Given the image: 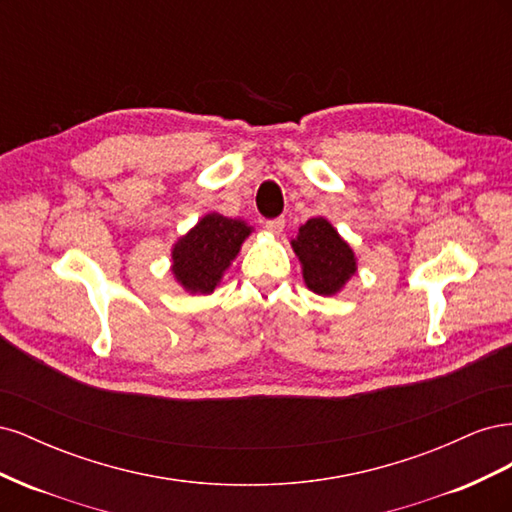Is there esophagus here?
<instances>
[{
	"label": "esophagus",
	"instance_id": "34e87169",
	"mask_svg": "<svg viewBox=\"0 0 512 512\" xmlns=\"http://www.w3.org/2000/svg\"><path fill=\"white\" fill-rule=\"evenodd\" d=\"M284 224H286L284 218H273V220H267V222H265V228H267L269 232H273V235H280V232L284 230Z\"/></svg>",
	"mask_w": 512,
	"mask_h": 512
}]
</instances>
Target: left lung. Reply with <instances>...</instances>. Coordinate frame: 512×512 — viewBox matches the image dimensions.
Returning a JSON list of instances; mask_svg holds the SVG:
<instances>
[{"mask_svg": "<svg viewBox=\"0 0 512 512\" xmlns=\"http://www.w3.org/2000/svg\"><path fill=\"white\" fill-rule=\"evenodd\" d=\"M292 247L303 265L307 288L318 294H335L356 271L350 245L324 218L307 220L299 228V237L292 241Z\"/></svg>", "mask_w": 512, "mask_h": 512, "instance_id": "obj_1", "label": "left lung"}]
</instances>
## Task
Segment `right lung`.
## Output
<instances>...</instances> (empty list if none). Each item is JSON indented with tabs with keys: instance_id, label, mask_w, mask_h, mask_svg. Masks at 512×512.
Wrapping results in <instances>:
<instances>
[{
	"instance_id": "obj_1",
	"label": "right lung",
	"mask_w": 512,
	"mask_h": 512,
	"mask_svg": "<svg viewBox=\"0 0 512 512\" xmlns=\"http://www.w3.org/2000/svg\"><path fill=\"white\" fill-rule=\"evenodd\" d=\"M247 235L250 226L239 220L224 218L220 213L205 215L175 245L173 273L177 282L190 292H213Z\"/></svg>"
}]
</instances>
